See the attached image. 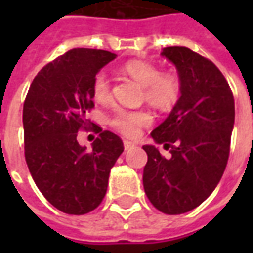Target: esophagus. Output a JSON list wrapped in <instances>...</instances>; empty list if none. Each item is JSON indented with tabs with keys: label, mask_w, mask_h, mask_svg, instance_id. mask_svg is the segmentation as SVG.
Returning <instances> with one entry per match:
<instances>
[{
	"label": "esophagus",
	"mask_w": 253,
	"mask_h": 253,
	"mask_svg": "<svg viewBox=\"0 0 253 253\" xmlns=\"http://www.w3.org/2000/svg\"><path fill=\"white\" fill-rule=\"evenodd\" d=\"M123 145H125V150H130L135 146V142L132 141H123Z\"/></svg>",
	"instance_id": "34e87169"
}]
</instances>
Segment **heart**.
<instances>
[{
    "mask_svg": "<svg viewBox=\"0 0 253 253\" xmlns=\"http://www.w3.org/2000/svg\"><path fill=\"white\" fill-rule=\"evenodd\" d=\"M127 76L137 81L143 88L145 101L160 110H167L175 104L180 93V80L173 72H160L154 63L146 61H130L123 67ZM92 96L97 103H107L111 99L108 77L104 72H99L93 78ZM152 116L143 110L119 108L111 116V126L127 137L137 135L139 128L148 126Z\"/></svg>",
    "mask_w": 253,
    "mask_h": 253,
    "instance_id": "1",
    "label": "heart"
}]
</instances>
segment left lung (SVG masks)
<instances>
[{
    "mask_svg": "<svg viewBox=\"0 0 253 253\" xmlns=\"http://www.w3.org/2000/svg\"><path fill=\"white\" fill-rule=\"evenodd\" d=\"M161 55L177 69L180 97L150 134L154 142L170 148V157L145 145L142 180L152 205L175 215L199 206L221 180L230 150L234 99L223 74L207 58L187 47H165Z\"/></svg>",
    "mask_w": 253,
    "mask_h": 253,
    "instance_id": "1",
    "label": "left lung"
}]
</instances>
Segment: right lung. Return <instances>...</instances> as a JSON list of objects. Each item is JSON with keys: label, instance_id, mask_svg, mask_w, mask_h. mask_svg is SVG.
<instances>
[{"label": "right lung", "instance_id": "1", "mask_svg": "<svg viewBox=\"0 0 253 253\" xmlns=\"http://www.w3.org/2000/svg\"><path fill=\"white\" fill-rule=\"evenodd\" d=\"M115 58L104 50L73 48L38 73L25 97V161L43 196L66 214L83 215L99 206L125 149L116 134L99 126L90 150L77 142L78 130L90 123L94 76Z\"/></svg>", "mask_w": 253, "mask_h": 253}]
</instances>
